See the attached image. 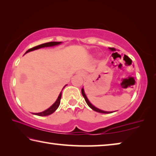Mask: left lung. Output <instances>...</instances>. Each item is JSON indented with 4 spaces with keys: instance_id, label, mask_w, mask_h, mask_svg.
Returning <instances> with one entry per match:
<instances>
[{
    "instance_id": "8db88e82",
    "label": "left lung",
    "mask_w": 156,
    "mask_h": 156,
    "mask_svg": "<svg viewBox=\"0 0 156 156\" xmlns=\"http://www.w3.org/2000/svg\"><path fill=\"white\" fill-rule=\"evenodd\" d=\"M109 49L111 50V51H115V49L113 48V47H109ZM81 92H82V94H83V97H84V100H85L87 104L88 105V106H89V107H90L91 109H92L94 111H95V112H98V113H112V112H105V111L100 110V109H98V108H96V107H94V105H92L91 102L89 101L88 98H87L85 94H84V89H83V88L82 89Z\"/></svg>"
}]
</instances>
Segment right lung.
Segmentation results:
<instances>
[{
    "label": "right lung",
    "instance_id": "obj_1",
    "mask_svg": "<svg viewBox=\"0 0 156 156\" xmlns=\"http://www.w3.org/2000/svg\"><path fill=\"white\" fill-rule=\"evenodd\" d=\"M60 43H61V42H49V43H44V44H40V45L36 46V47H32V48H31L30 49H28L27 51H26V53L30 52V51H34V50H36V49L42 48V47H52V46L58 45V44H60ZM26 53H25V54H26ZM65 87L63 88H65ZM61 96H62V92H60L58 97V98L56 100V101L53 104L51 107H50L49 108H48V109H46L45 111H44V112H40V113H34V114L37 115H39V116H46V115H49L50 114H51V113H54L55 111H56L58 109V108L59 105H60V99H61Z\"/></svg>",
    "mask_w": 156,
    "mask_h": 156
}]
</instances>
